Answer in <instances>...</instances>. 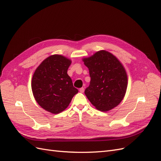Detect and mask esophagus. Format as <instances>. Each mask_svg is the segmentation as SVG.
Instances as JSON below:
<instances>
[{
    "mask_svg": "<svg viewBox=\"0 0 161 161\" xmlns=\"http://www.w3.org/2000/svg\"><path fill=\"white\" fill-rule=\"evenodd\" d=\"M79 91H80V92H83L85 91V89L83 88V87H82V88H80V89H79Z\"/></svg>",
    "mask_w": 161,
    "mask_h": 161,
    "instance_id": "esophagus-1",
    "label": "esophagus"
}]
</instances>
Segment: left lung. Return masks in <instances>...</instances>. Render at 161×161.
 Wrapping results in <instances>:
<instances>
[{"label": "left lung", "mask_w": 161, "mask_h": 161, "mask_svg": "<svg viewBox=\"0 0 161 161\" xmlns=\"http://www.w3.org/2000/svg\"><path fill=\"white\" fill-rule=\"evenodd\" d=\"M91 77L85 94L91 103L101 111H107L119 104L125 95L128 77L123 65L112 53L101 50L84 58Z\"/></svg>", "instance_id": "left-lung-1"}]
</instances>
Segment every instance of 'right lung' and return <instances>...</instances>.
Instances as JSON below:
<instances>
[{
    "label": "right lung",
    "mask_w": 161,
    "mask_h": 161,
    "mask_svg": "<svg viewBox=\"0 0 161 161\" xmlns=\"http://www.w3.org/2000/svg\"><path fill=\"white\" fill-rule=\"evenodd\" d=\"M71 61L61 55L47 58L34 72L31 89L37 103L52 114H59L70 104L79 91L67 70Z\"/></svg>",
    "instance_id": "obj_1"
}]
</instances>
